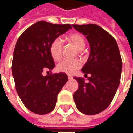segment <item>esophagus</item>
Wrapping results in <instances>:
<instances>
[{
	"label": "esophagus",
	"mask_w": 133,
	"mask_h": 133,
	"mask_svg": "<svg viewBox=\"0 0 133 133\" xmlns=\"http://www.w3.org/2000/svg\"><path fill=\"white\" fill-rule=\"evenodd\" d=\"M68 78L69 80H71V79H72V76L70 75H68Z\"/></svg>",
	"instance_id": "obj_1"
}]
</instances>
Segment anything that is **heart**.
<instances>
[{
  "label": "heart",
  "instance_id": "heart-1",
  "mask_svg": "<svg viewBox=\"0 0 133 133\" xmlns=\"http://www.w3.org/2000/svg\"><path fill=\"white\" fill-rule=\"evenodd\" d=\"M68 41L75 46L79 50H83L85 45V41L83 35L79 33H74L68 37ZM63 51V41L61 38H57L53 40L50 46V52L52 58L55 61L60 60L62 57ZM82 66V63L79 60H71V59H64L60 62L57 65L58 71L65 72L67 74H72L75 72Z\"/></svg>",
  "mask_w": 133,
  "mask_h": 133
}]
</instances>
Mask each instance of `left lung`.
<instances>
[{"label": "left lung", "instance_id": "obj_1", "mask_svg": "<svg viewBox=\"0 0 133 133\" xmlns=\"http://www.w3.org/2000/svg\"><path fill=\"white\" fill-rule=\"evenodd\" d=\"M85 35L90 47L89 58L81 69L90 75L88 83L82 78H74L79 88L73 94L78 110L85 115H95L105 110L120 85L122 59L115 38L98 25H72Z\"/></svg>", "mask_w": 133, "mask_h": 133}]
</instances>
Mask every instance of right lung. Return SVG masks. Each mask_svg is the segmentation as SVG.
I'll list each match as a JSON object with an SVG mask.
<instances>
[{
    "label": "right lung",
    "mask_w": 133,
    "mask_h": 133,
    "mask_svg": "<svg viewBox=\"0 0 133 133\" xmlns=\"http://www.w3.org/2000/svg\"><path fill=\"white\" fill-rule=\"evenodd\" d=\"M69 24L38 21L27 28L15 46L12 73L18 95L24 105L35 114L49 113L55 108L58 93L68 81L64 72L43 75L55 63L50 52L53 40L71 29Z\"/></svg>",
    "instance_id": "add662e5"
}]
</instances>
